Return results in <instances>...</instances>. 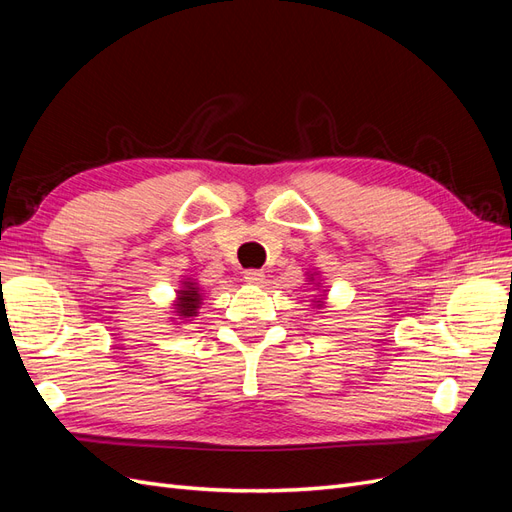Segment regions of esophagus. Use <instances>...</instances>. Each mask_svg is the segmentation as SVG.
Returning <instances> with one entry per match:
<instances>
[{
  "label": "esophagus",
  "mask_w": 512,
  "mask_h": 512,
  "mask_svg": "<svg viewBox=\"0 0 512 512\" xmlns=\"http://www.w3.org/2000/svg\"><path fill=\"white\" fill-rule=\"evenodd\" d=\"M243 280L247 284H262V280H265V273H262L260 269H245L243 271Z\"/></svg>",
  "instance_id": "esophagus-1"
}]
</instances>
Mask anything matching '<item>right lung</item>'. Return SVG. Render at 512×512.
Masks as SVG:
<instances>
[{
  "instance_id": "add662e5",
  "label": "right lung",
  "mask_w": 512,
  "mask_h": 512,
  "mask_svg": "<svg viewBox=\"0 0 512 512\" xmlns=\"http://www.w3.org/2000/svg\"><path fill=\"white\" fill-rule=\"evenodd\" d=\"M200 305V292L194 288L192 282H185V288L179 290V303H177V314L183 318L196 316V307Z\"/></svg>"
}]
</instances>
